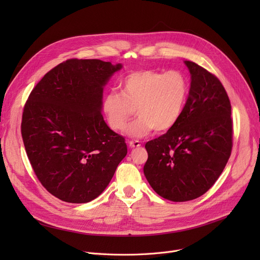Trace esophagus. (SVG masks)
Segmentation results:
<instances>
[{
	"label": "esophagus",
	"mask_w": 260,
	"mask_h": 260,
	"mask_svg": "<svg viewBox=\"0 0 260 260\" xmlns=\"http://www.w3.org/2000/svg\"><path fill=\"white\" fill-rule=\"evenodd\" d=\"M128 144H129V147H132V148L141 146V142L138 141V140H129V141H128Z\"/></svg>",
	"instance_id": "1"
}]
</instances>
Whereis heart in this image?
<instances>
[{
  "label": "heart",
  "mask_w": 260,
  "mask_h": 260,
  "mask_svg": "<svg viewBox=\"0 0 260 260\" xmlns=\"http://www.w3.org/2000/svg\"><path fill=\"white\" fill-rule=\"evenodd\" d=\"M188 95V81L178 71L161 72L143 70L134 72L122 80V92L108 91L103 99L102 111L109 127L123 132L127 128L131 137L142 138L154 128L171 129L180 119Z\"/></svg>",
  "instance_id": "heart-1"
}]
</instances>
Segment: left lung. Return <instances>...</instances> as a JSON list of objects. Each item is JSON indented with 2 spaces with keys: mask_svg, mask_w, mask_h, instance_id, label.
<instances>
[{
  "mask_svg": "<svg viewBox=\"0 0 260 260\" xmlns=\"http://www.w3.org/2000/svg\"><path fill=\"white\" fill-rule=\"evenodd\" d=\"M185 64L192 81L183 113L168 133L146 142L143 168L155 192L176 202L207 193L233 147L231 102L221 82L192 61Z\"/></svg>",
  "mask_w": 260,
  "mask_h": 260,
  "instance_id": "8db88e82",
  "label": "left lung"
}]
</instances>
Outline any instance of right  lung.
Instances as JSON below:
<instances>
[{
	"label": "right lung",
	"mask_w": 260,
	"mask_h": 260,
	"mask_svg": "<svg viewBox=\"0 0 260 260\" xmlns=\"http://www.w3.org/2000/svg\"><path fill=\"white\" fill-rule=\"evenodd\" d=\"M122 67L97 59H68L31 90L21 134L37 178L62 201L97 198L127 154L125 139L101 114L103 86Z\"/></svg>",
	"instance_id": "1"
}]
</instances>
